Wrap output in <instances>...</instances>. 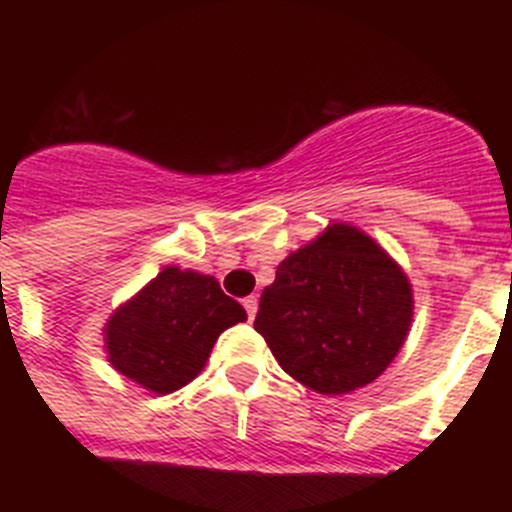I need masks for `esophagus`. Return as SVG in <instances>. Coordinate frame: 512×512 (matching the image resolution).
<instances>
[{"label":"esophagus","mask_w":512,"mask_h":512,"mask_svg":"<svg viewBox=\"0 0 512 512\" xmlns=\"http://www.w3.org/2000/svg\"><path fill=\"white\" fill-rule=\"evenodd\" d=\"M243 307H246V312H248V320H253L256 318V310H259V300H256V297H246V300H243Z\"/></svg>","instance_id":"esophagus-1"}]
</instances>
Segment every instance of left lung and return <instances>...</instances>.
I'll return each mask as SVG.
<instances>
[{
    "label": "left lung",
    "mask_w": 512,
    "mask_h": 512,
    "mask_svg": "<svg viewBox=\"0 0 512 512\" xmlns=\"http://www.w3.org/2000/svg\"><path fill=\"white\" fill-rule=\"evenodd\" d=\"M413 323L405 271L374 238L333 223L277 266L253 328L289 377L348 395L392 364Z\"/></svg>",
    "instance_id": "left-lung-1"
}]
</instances>
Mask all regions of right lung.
<instances>
[{"instance_id": "1", "label": "right lung", "mask_w": 512, "mask_h": 512, "mask_svg": "<svg viewBox=\"0 0 512 512\" xmlns=\"http://www.w3.org/2000/svg\"><path fill=\"white\" fill-rule=\"evenodd\" d=\"M246 320L215 277L166 266L104 325L107 361L143 390L169 395L205 369L225 328Z\"/></svg>"}]
</instances>
